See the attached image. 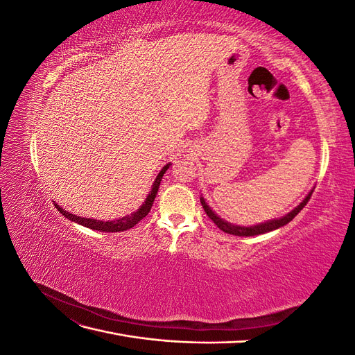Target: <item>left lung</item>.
<instances>
[{"label": "left lung", "instance_id": "8db88e82", "mask_svg": "<svg viewBox=\"0 0 355 355\" xmlns=\"http://www.w3.org/2000/svg\"><path fill=\"white\" fill-rule=\"evenodd\" d=\"M311 196H313V191L309 192V194L305 197V200L299 204L297 207H295L292 211L290 213H287L286 216H283V218H280V219H274V220H268V222H265V223H261V225H256V227H237V225H232V223H228V222H225L223 219H220L218 214H214V211L207 206V202L204 201V198L201 197L200 200H201V206H202V209H204V211L207 213V216L218 225V228L219 230H222L223 232H227V234H232V235H239V237H252V235H259V234H265V232H270V231H274V230H277V228H280V227H284L286 223H288L290 220H292L296 214L302 210L305 206H306V202L309 201V198H311Z\"/></svg>", "mask_w": 355, "mask_h": 355}]
</instances>
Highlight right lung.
Here are the masks:
<instances>
[{"instance_id": "right-lung-1", "label": "right lung", "mask_w": 355, "mask_h": 355, "mask_svg": "<svg viewBox=\"0 0 355 355\" xmlns=\"http://www.w3.org/2000/svg\"><path fill=\"white\" fill-rule=\"evenodd\" d=\"M170 164L164 166L163 168H161V171L158 173L154 185H153V189L151 192H149L148 198L145 200V202L141 206V209H137L135 213H132L130 216H124L121 219H116V220H111V222H102V220H94V219H90V218H81V216H77V214H72L67 210H63L62 207H59L56 204V209L63 214V216L68 218L69 220L72 222H77L80 225H83V227H87L90 230H94V231H102V232H120V231H127L133 228L136 223L141 222L146 214L149 213V210H151L153 204H154V200H155V196L158 192V188H159V182L161 179H163L166 170L168 168Z\"/></svg>"}]
</instances>
